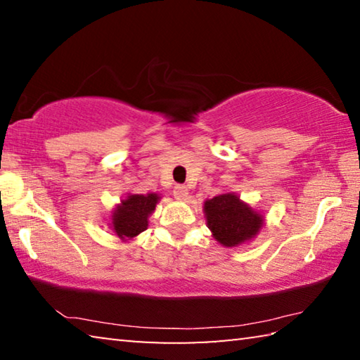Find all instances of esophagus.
<instances>
[{
	"label": "esophagus",
	"mask_w": 360,
	"mask_h": 360,
	"mask_svg": "<svg viewBox=\"0 0 360 360\" xmlns=\"http://www.w3.org/2000/svg\"><path fill=\"white\" fill-rule=\"evenodd\" d=\"M173 195H174V198H178V200H186V198H187V195H188L187 187H186L184 184H178V186H174V188H173Z\"/></svg>",
	"instance_id": "obj_1"
}]
</instances>
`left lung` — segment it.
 <instances>
[{
  "mask_svg": "<svg viewBox=\"0 0 360 360\" xmlns=\"http://www.w3.org/2000/svg\"><path fill=\"white\" fill-rule=\"evenodd\" d=\"M205 216L214 238L227 248L251 240L257 235L264 221L233 193H222L206 200Z\"/></svg>",
  "mask_w": 360,
  "mask_h": 360,
  "instance_id": "obj_1",
  "label": "left lung"
}]
</instances>
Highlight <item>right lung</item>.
<instances>
[{"mask_svg":"<svg viewBox=\"0 0 360 360\" xmlns=\"http://www.w3.org/2000/svg\"><path fill=\"white\" fill-rule=\"evenodd\" d=\"M158 195H129L112 214V229L119 238H133L148 229V217L155 210Z\"/></svg>","mask_w":360,"mask_h":360,"instance_id":"obj_1","label":"right lung"}]
</instances>
